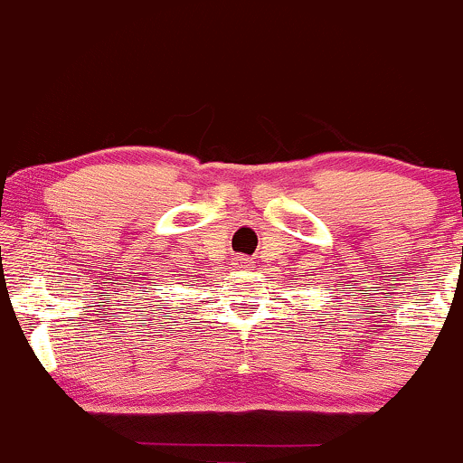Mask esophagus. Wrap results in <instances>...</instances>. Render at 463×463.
<instances>
[{"label":"esophagus","mask_w":463,"mask_h":463,"mask_svg":"<svg viewBox=\"0 0 463 463\" xmlns=\"http://www.w3.org/2000/svg\"><path fill=\"white\" fill-rule=\"evenodd\" d=\"M237 265H239V268H246V265H248V259L239 257V259H237Z\"/></svg>","instance_id":"obj_1"}]
</instances>
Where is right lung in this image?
<instances>
[{
    "mask_svg": "<svg viewBox=\"0 0 463 463\" xmlns=\"http://www.w3.org/2000/svg\"><path fill=\"white\" fill-rule=\"evenodd\" d=\"M158 309H161V307H158Z\"/></svg>",
    "mask_w": 463,
    "mask_h": 463,
    "instance_id": "1",
    "label": "right lung"
}]
</instances>
